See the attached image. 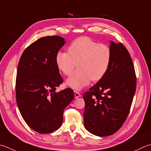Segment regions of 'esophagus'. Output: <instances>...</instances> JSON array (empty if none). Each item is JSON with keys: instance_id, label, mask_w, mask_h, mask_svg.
<instances>
[{"instance_id": "esophagus-1", "label": "esophagus", "mask_w": 151, "mask_h": 151, "mask_svg": "<svg viewBox=\"0 0 151 151\" xmlns=\"http://www.w3.org/2000/svg\"><path fill=\"white\" fill-rule=\"evenodd\" d=\"M74 94H75V98H77L81 96V94L77 91H74Z\"/></svg>"}]
</instances>
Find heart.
<instances>
[{
	"mask_svg": "<svg viewBox=\"0 0 151 151\" xmlns=\"http://www.w3.org/2000/svg\"><path fill=\"white\" fill-rule=\"evenodd\" d=\"M111 48L88 37H80L71 42L68 52L59 51L55 57L57 68L69 76L77 63L78 68L67 79V84L81 90L91 81H98L106 75L111 61Z\"/></svg>",
	"mask_w": 151,
	"mask_h": 151,
	"instance_id": "1",
	"label": "heart"
}]
</instances>
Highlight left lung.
<instances>
[{"label": "left lung", "instance_id": "1", "mask_svg": "<svg viewBox=\"0 0 151 151\" xmlns=\"http://www.w3.org/2000/svg\"><path fill=\"white\" fill-rule=\"evenodd\" d=\"M111 61L106 75L83 95L84 122L90 133L113 135L128 116L136 90L132 59L122 43L110 42Z\"/></svg>", "mask_w": 151, "mask_h": 151}]
</instances>
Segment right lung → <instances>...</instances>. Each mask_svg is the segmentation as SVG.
<instances>
[{
  "instance_id": "add662e5",
  "label": "right lung",
  "mask_w": 151,
  "mask_h": 151,
  "mask_svg": "<svg viewBox=\"0 0 151 151\" xmlns=\"http://www.w3.org/2000/svg\"><path fill=\"white\" fill-rule=\"evenodd\" d=\"M65 43L58 35L41 37L26 48L18 63L16 102L24 121L37 133L58 129L64 109L75 96L70 88L56 92L63 79L55 57Z\"/></svg>"
}]
</instances>
